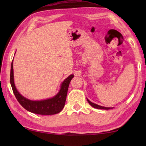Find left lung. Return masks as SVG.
I'll list each match as a JSON object with an SVG mask.
<instances>
[{
	"mask_svg": "<svg viewBox=\"0 0 146 146\" xmlns=\"http://www.w3.org/2000/svg\"><path fill=\"white\" fill-rule=\"evenodd\" d=\"M87 100L88 102H89V104L92 106V107H93L94 108H97V109H100V110H110V109H112L113 108H106V107H104V106H99L98 104H94L93 102H91V101L89 100L88 98H87Z\"/></svg>",
	"mask_w": 146,
	"mask_h": 146,
	"instance_id": "obj_1",
	"label": "left lung"
}]
</instances>
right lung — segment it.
<instances>
[{
    "label": "right lung",
    "instance_id": "right-lung-1",
    "mask_svg": "<svg viewBox=\"0 0 146 146\" xmlns=\"http://www.w3.org/2000/svg\"><path fill=\"white\" fill-rule=\"evenodd\" d=\"M13 62L11 65L10 83L13 93L17 100L23 107L29 112L38 115H50L60 113L64 107L67 96L68 87L74 75H70L61 84L60 89L58 93L52 98L42 100H31L23 97L17 91L14 83Z\"/></svg>",
    "mask_w": 146,
    "mask_h": 146
}]
</instances>
